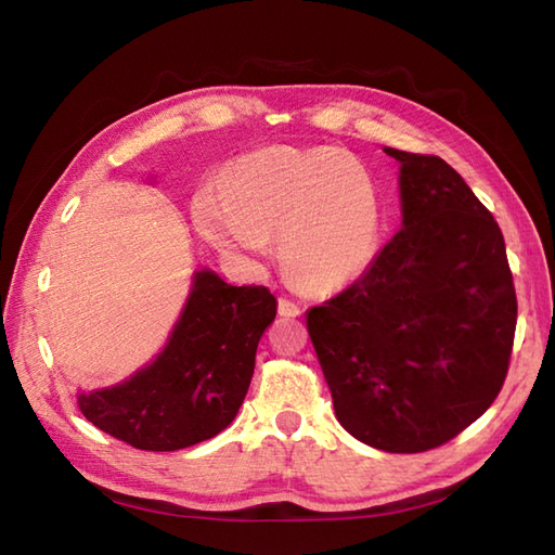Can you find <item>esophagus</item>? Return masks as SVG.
I'll use <instances>...</instances> for the list:
<instances>
[{
    "label": "esophagus",
    "instance_id": "34e87169",
    "mask_svg": "<svg viewBox=\"0 0 555 555\" xmlns=\"http://www.w3.org/2000/svg\"><path fill=\"white\" fill-rule=\"evenodd\" d=\"M278 313H280L282 318H299L304 311H301L299 304H294V301H289V299H280V301H278Z\"/></svg>",
    "mask_w": 555,
    "mask_h": 555
}]
</instances>
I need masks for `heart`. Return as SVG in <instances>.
<instances>
[{
  "instance_id": "b5f03b06",
  "label": "heart",
  "mask_w": 555,
  "mask_h": 555,
  "mask_svg": "<svg viewBox=\"0 0 555 555\" xmlns=\"http://www.w3.org/2000/svg\"><path fill=\"white\" fill-rule=\"evenodd\" d=\"M202 237L228 258L258 263L278 237L280 263L304 289L349 285L373 261L382 235L377 180L337 146H266L228 170L223 190L192 199Z\"/></svg>"
}]
</instances>
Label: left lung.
<instances>
[{
	"label": "left lung",
	"mask_w": 555,
	"mask_h": 555,
	"mask_svg": "<svg viewBox=\"0 0 555 555\" xmlns=\"http://www.w3.org/2000/svg\"><path fill=\"white\" fill-rule=\"evenodd\" d=\"M385 152L399 162L401 230L306 327L341 427L421 453L499 397L518 299L496 220L465 180L439 156Z\"/></svg>",
	"instance_id": "1"
}]
</instances>
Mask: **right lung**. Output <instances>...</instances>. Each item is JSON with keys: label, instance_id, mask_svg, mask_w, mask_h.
I'll return each mask as SVG.
<instances>
[{"label": "right lung", "instance_id": "1", "mask_svg": "<svg viewBox=\"0 0 555 555\" xmlns=\"http://www.w3.org/2000/svg\"><path fill=\"white\" fill-rule=\"evenodd\" d=\"M278 301L266 287H235L196 268L173 330L150 363L100 389H78V409L102 433L142 451H178L235 421L256 347Z\"/></svg>", "mask_w": 555, "mask_h": 555}]
</instances>
